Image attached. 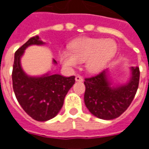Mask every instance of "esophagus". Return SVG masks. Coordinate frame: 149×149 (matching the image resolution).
<instances>
[{"label": "esophagus", "mask_w": 149, "mask_h": 149, "mask_svg": "<svg viewBox=\"0 0 149 149\" xmlns=\"http://www.w3.org/2000/svg\"><path fill=\"white\" fill-rule=\"evenodd\" d=\"M75 80H76V81H79V82H82V81H84L83 77L81 76H77L76 78H75Z\"/></svg>", "instance_id": "34e87169"}]
</instances>
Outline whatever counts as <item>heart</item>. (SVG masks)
<instances>
[{"mask_svg":"<svg viewBox=\"0 0 149 149\" xmlns=\"http://www.w3.org/2000/svg\"><path fill=\"white\" fill-rule=\"evenodd\" d=\"M71 51L65 49L60 52V61L68 68H76L80 62L89 72H97L104 68L114 56L116 45L112 40L84 38L71 45Z\"/></svg>","mask_w":149,"mask_h":149,"instance_id":"heart-1","label":"heart"}]
</instances>
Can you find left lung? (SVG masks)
<instances>
[{"label":"left lung","instance_id":"left-lung-1","mask_svg":"<svg viewBox=\"0 0 149 149\" xmlns=\"http://www.w3.org/2000/svg\"><path fill=\"white\" fill-rule=\"evenodd\" d=\"M131 69L130 81L118 87H110L105 70L84 79V104L93 115L103 120H112L126 111L136 93L140 81L139 68L132 67Z\"/></svg>","mask_w":149,"mask_h":149}]
</instances>
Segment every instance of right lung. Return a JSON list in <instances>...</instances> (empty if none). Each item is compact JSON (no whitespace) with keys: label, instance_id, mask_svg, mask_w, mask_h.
<instances>
[{"label":"right lung","instance_id":"right-lung-1","mask_svg":"<svg viewBox=\"0 0 149 149\" xmlns=\"http://www.w3.org/2000/svg\"><path fill=\"white\" fill-rule=\"evenodd\" d=\"M39 37L30 38L16 51L12 72L13 88L17 100L28 115L37 121L53 118L61 109L68 90L75 83V77H65L58 74L40 77H28L21 66V56L32 45H43ZM54 63H56L53 60Z\"/></svg>","mask_w":149,"mask_h":149}]
</instances>
